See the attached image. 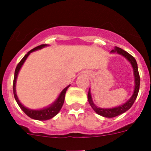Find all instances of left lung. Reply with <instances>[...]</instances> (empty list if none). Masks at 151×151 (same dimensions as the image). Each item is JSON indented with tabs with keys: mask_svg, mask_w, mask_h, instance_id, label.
I'll use <instances>...</instances> for the list:
<instances>
[{
	"mask_svg": "<svg viewBox=\"0 0 151 151\" xmlns=\"http://www.w3.org/2000/svg\"><path fill=\"white\" fill-rule=\"evenodd\" d=\"M111 53H115V54H120V55L123 56L124 57H125L130 62V63L132 64V66L133 68V71H134V92H133V94L132 95L130 99L125 102V104H123L122 105L120 106H118L116 107L113 108H101L98 107V106H96L94 104L93 101H92L91 95V91L89 89L88 93V102L90 104L91 106L92 107V109L99 115L102 116L104 117H107V118H113V117L117 116L120 115L122 113H125L127 110H129L132 106L133 105L134 102L135 101L136 98H137V96H138V91H139V88H140V76L139 73H138V64L136 62L135 59L132 56L129 54L128 52H126L125 50H122L120 47H114V50H111Z\"/></svg>",
	"mask_w": 151,
	"mask_h": 151,
	"instance_id": "8db88e82",
	"label": "left lung"
}]
</instances>
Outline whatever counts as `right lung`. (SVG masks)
I'll list each match as a JSON object with an SVG mask.
<instances>
[{
  "label": "right lung",
  "mask_w": 151,
  "mask_h": 151,
  "mask_svg": "<svg viewBox=\"0 0 151 151\" xmlns=\"http://www.w3.org/2000/svg\"><path fill=\"white\" fill-rule=\"evenodd\" d=\"M47 45H39V46L36 47L35 48L32 49L30 51L28 52L27 54L24 56L23 58L21 60L20 62L19 63L17 68H16L15 73H14V79H13V95H14V97H15L16 101L17 102V104H18V105L19 106V107L21 108V110H22L24 113H26L28 116L33 119H36V120H47V119H50L55 116L57 113H59L60 110H61V108H62L63 104L64 103V99H65V94H66V90H67L68 88L70 86V85H68L67 87L65 88L61 91L60 95L57 97V99L51 105H50L49 106H47V107L45 108H43V109H41V110H31V109H29V108H26V106H24L23 105L21 104L20 101H19L18 97H17V92H16V83H17V78L19 72L21 67H22V66L23 65L24 62L26 61V60L27 59V57H29V55L32 53V52L38 50V49H41L42 47H45Z\"/></svg>",
  "instance_id": "1"
}]
</instances>
